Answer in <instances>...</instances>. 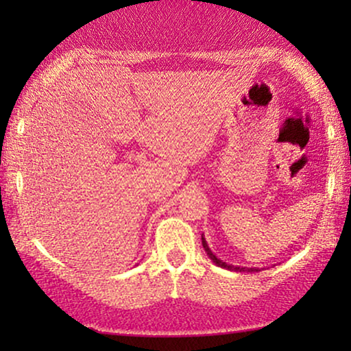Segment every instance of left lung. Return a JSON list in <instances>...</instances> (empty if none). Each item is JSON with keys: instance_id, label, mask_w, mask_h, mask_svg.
Wrapping results in <instances>:
<instances>
[{"instance_id": "obj_1", "label": "left lung", "mask_w": 351, "mask_h": 351, "mask_svg": "<svg viewBox=\"0 0 351 351\" xmlns=\"http://www.w3.org/2000/svg\"><path fill=\"white\" fill-rule=\"evenodd\" d=\"M201 239H203V247H204L206 254H208V257H209L210 261H213L217 267H222V268H225V270H230V271H243V273H256V271H261V270H262V268H256V267H254V268H247V267L230 265V263L220 261V258H219L217 256H215V254H214L213 251H210V247H209L208 241H206L204 234H201Z\"/></svg>"}]
</instances>
